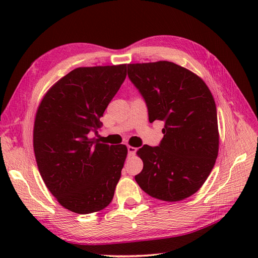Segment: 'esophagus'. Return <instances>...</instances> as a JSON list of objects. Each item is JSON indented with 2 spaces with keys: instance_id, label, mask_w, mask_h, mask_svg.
<instances>
[{
  "instance_id": "34e87169",
  "label": "esophagus",
  "mask_w": 258,
  "mask_h": 258,
  "mask_svg": "<svg viewBox=\"0 0 258 258\" xmlns=\"http://www.w3.org/2000/svg\"><path fill=\"white\" fill-rule=\"evenodd\" d=\"M127 152H128V155L130 156H133L136 154V152H138V149L136 147H133V146H127Z\"/></svg>"
}]
</instances>
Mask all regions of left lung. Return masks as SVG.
<instances>
[{
    "label": "left lung",
    "mask_w": 258,
    "mask_h": 258,
    "mask_svg": "<svg viewBox=\"0 0 258 258\" xmlns=\"http://www.w3.org/2000/svg\"><path fill=\"white\" fill-rule=\"evenodd\" d=\"M127 75L144 98L150 122L164 120L160 145L138 151L143 169L136 183L158 200L187 199L205 183L218 154L212 93L196 74L167 61L128 64Z\"/></svg>",
    "instance_id": "1"
}]
</instances>
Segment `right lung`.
I'll return each instance as SVG.
<instances>
[{
	"label": "right lung",
	"mask_w": 258,
	"mask_h": 258,
	"mask_svg": "<svg viewBox=\"0 0 258 258\" xmlns=\"http://www.w3.org/2000/svg\"><path fill=\"white\" fill-rule=\"evenodd\" d=\"M126 78V64L78 68L50 90L38 106L33 146L46 187L59 204L90 214L112 202L127 147L90 139Z\"/></svg>",
	"instance_id": "right-lung-1"
}]
</instances>
